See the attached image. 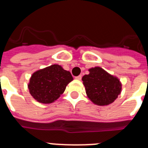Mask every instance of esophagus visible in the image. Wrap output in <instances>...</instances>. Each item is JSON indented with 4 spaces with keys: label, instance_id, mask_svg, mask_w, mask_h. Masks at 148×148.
Wrapping results in <instances>:
<instances>
[{
    "label": "esophagus",
    "instance_id": "obj_1",
    "mask_svg": "<svg viewBox=\"0 0 148 148\" xmlns=\"http://www.w3.org/2000/svg\"><path fill=\"white\" fill-rule=\"evenodd\" d=\"M75 79L76 80H81L82 79V75H78V76L75 77Z\"/></svg>",
    "mask_w": 148,
    "mask_h": 148
}]
</instances>
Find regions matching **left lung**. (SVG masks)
<instances>
[{"label":"left lung","instance_id":"8db88e82","mask_svg":"<svg viewBox=\"0 0 148 148\" xmlns=\"http://www.w3.org/2000/svg\"><path fill=\"white\" fill-rule=\"evenodd\" d=\"M88 75L82 77L86 93L93 104L105 106L113 103L121 94V82L100 66L89 69Z\"/></svg>","mask_w":148,"mask_h":148}]
</instances>
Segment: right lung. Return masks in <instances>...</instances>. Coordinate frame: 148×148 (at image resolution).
Listing matches in <instances>:
<instances>
[{
	"label": "right lung",
	"mask_w": 148,
	"mask_h": 148,
	"mask_svg": "<svg viewBox=\"0 0 148 148\" xmlns=\"http://www.w3.org/2000/svg\"><path fill=\"white\" fill-rule=\"evenodd\" d=\"M73 80L71 73L61 65L53 64L32 73L28 84L29 93L42 104L54 102Z\"/></svg>",
	"instance_id": "obj_1"
}]
</instances>
